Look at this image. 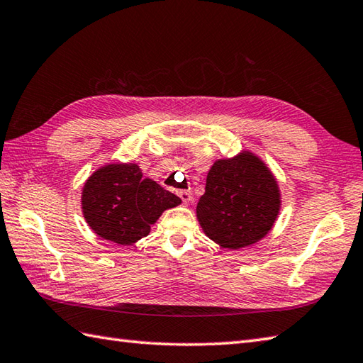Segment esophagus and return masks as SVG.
I'll return each mask as SVG.
<instances>
[{"instance_id": "obj_1", "label": "esophagus", "mask_w": 363, "mask_h": 363, "mask_svg": "<svg viewBox=\"0 0 363 363\" xmlns=\"http://www.w3.org/2000/svg\"><path fill=\"white\" fill-rule=\"evenodd\" d=\"M177 196L182 199L184 204H189L190 199H191V194L189 190H179V191H177Z\"/></svg>"}]
</instances>
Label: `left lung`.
<instances>
[{
    "mask_svg": "<svg viewBox=\"0 0 363 363\" xmlns=\"http://www.w3.org/2000/svg\"><path fill=\"white\" fill-rule=\"evenodd\" d=\"M281 209L276 177L250 151L218 159L211 167L196 217L206 235L221 248L240 250L262 240Z\"/></svg>",
    "mask_w": 363,
    "mask_h": 363,
    "instance_id": "1",
    "label": "left lung"
}]
</instances>
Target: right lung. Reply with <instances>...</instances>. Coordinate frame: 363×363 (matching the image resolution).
I'll list each match as a JSON object with an SVG mask.
<instances>
[{
	"label": "right lung",
	"instance_id": "obj_1",
	"mask_svg": "<svg viewBox=\"0 0 363 363\" xmlns=\"http://www.w3.org/2000/svg\"><path fill=\"white\" fill-rule=\"evenodd\" d=\"M81 204L96 235L126 246L148 235L162 212L179 206L181 199L143 177L137 164H109L84 184Z\"/></svg>",
	"mask_w": 363,
	"mask_h": 363
}]
</instances>
